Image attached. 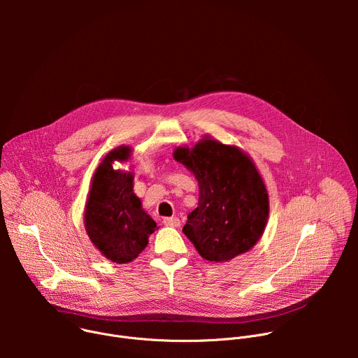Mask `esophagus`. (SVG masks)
I'll list each match as a JSON object with an SVG mask.
<instances>
[{"label":"esophagus","mask_w":358,"mask_h":358,"mask_svg":"<svg viewBox=\"0 0 358 358\" xmlns=\"http://www.w3.org/2000/svg\"><path fill=\"white\" fill-rule=\"evenodd\" d=\"M163 224L166 227H180V220L177 217H167L163 220Z\"/></svg>","instance_id":"esophagus-1"}]
</instances>
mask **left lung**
Masks as SVG:
<instances>
[{
	"mask_svg": "<svg viewBox=\"0 0 358 358\" xmlns=\"http://www.w3.org/2000/svg\"><path fill=\"white\" fill-rule=\"evenodd\" d=\"M174 159L195 176L198 207L182 232L203 259L227 262L249 250L264 234L269 198L252 160L234 145L203 138L180 147Z\"/></svg>",
	"mask_w": 358,
	"mask_h": 358,
	"instance_id": "obj_1",
	"label": "left lung"
}]
</instances>
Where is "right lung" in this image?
Segmentation results:
<instances>
[{"instance_id":"obj_1","label":"right lung","mask_w":358,"mask_h":358,"mask_svg":"<svg viewBox=\"0 0 358 358\" xmlns=\"http://www.w3.org/2000/svg\"><path fill=\"white\" fill-rule=\"evenodd\" d=\"M130 151L122 145L101 162L93 176L85 210V228L90 241L116 264L136 259L157 227L133 192V174L112 166L113 162L127 160Z\"/></svg>"}]
</instances>
